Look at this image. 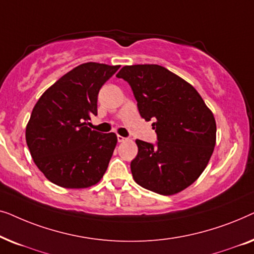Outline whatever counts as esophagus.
I'll return each mask as SVG.
<instances>
[{"instance_id": "34e87169", "label": "esophagus", "mask_w": 254, "mask_h": 254, "mask_svg": "<svg viewBox=\"0 0 254 254\" xmlns=\"http://www.w3.org/2000/svg\"><path fill=\"white\" fill-rule=\"evenodd\" d=\"M117 138H118V142H124V141H126V140H127L126 137L121 136V135H117Z\"/></svg>"}]
</instances>
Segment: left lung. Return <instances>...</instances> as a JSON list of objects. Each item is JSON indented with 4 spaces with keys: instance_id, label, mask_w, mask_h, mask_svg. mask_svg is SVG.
Listing matches in <instances>:
<instances>
[{
    "instance_id": "8db88e82",
    "label": "left lung",
    "mask_w": 254,
    "mask_h": 254,
    "mask_svg": "<svg viewBox=\"0 0 254 254\" xmlns=\"http://www.w3.org/2000/svg\"><path fill=\"white\" fill-rule=\"evenodd\" d=\"M129 84L137 110L152 121L156 143L136 140L130 162L138 185L162 195L185 190L199 178L216 141L211 111L192 85L158 64L125 65L117 74Z\"/></svg>"
}]
</instances>
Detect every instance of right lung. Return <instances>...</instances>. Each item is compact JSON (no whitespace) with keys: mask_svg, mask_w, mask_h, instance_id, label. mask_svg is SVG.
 Listing matches in <instances>:
<instances>
[{"mask_svg":"<svg viewBox=\"0 0 254 254\" xmlns=\"http://www.w3.org/2000/svg\"><path fill=\"white\" fill-rule=\"evenodd\" d=\"M120 68L88 62L55 82L38 100L26 126V143L45 177L65 189H84L102 179L117 135L85 126L97 116L99 90Z\"/></svg>","mask_w":254,"mask_h":254,"instance_id":"1","label":"right lung"}]
</instances>
